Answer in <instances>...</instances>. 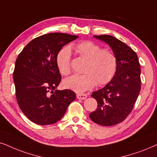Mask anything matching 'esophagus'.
Masks as SVG:
<instances>
[{
    "mask_svg": "<svg viewBox=\"0 0 157 157\" xmlns=\"http://www.w3.org/2000/svg\"><path fill=\"white\" fill-rule=\"evenodd\" d=\"M87 95L86 94H77V98L79 100H85L87 98Z\"/></svg>",
    "mask_w": 157,
    "mask_h": 157,
    "instance_id": "esophagus-1",
    "label": "esophagus"
}]
</instances>
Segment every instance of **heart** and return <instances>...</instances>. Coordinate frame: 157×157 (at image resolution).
I'll list each match as a JSON object with an SVG mask.
<instances>
[{
  "instance_id": "b5f03b06",
  "label": "heart",
  "mask_w": 157,
  "mask_h": 157,
  "mask_svg": "<svg viewBox=\"0 0 157 157\" xmlns=\"http://www.w3.org/2000/svg\"><path fill=\"white\" fill-rule=\"evenodd\" d=\"M72 48L80 57L87 59L83 75H74L65 79L63 85L66 88L76 93H83L93 88L97 84H107L113 78L118 69V59L113 52L102 49L97 44L83 41L73 45ZM71 49L65 47L56 57V64L60 74L67 76L70 73Z\"/></svg>"
}]
</instances>
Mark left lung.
Returning <instances> with one entry per match:
<instances>
[{"mask_svg":"<svg viewBox=\"0 0 157 157\" xmlns=\"http://www.w3.org/2000/svg\"><path fill=\"white\" fill-rule=\"evenodd\" d=\"M108 44L118 59L113 78L103 88L93 92L98 108L90 114L95 124L110 126L124 121L131 113L141 90V69L137 54L126 44L110 35L94 36Z\"/></svg>","mask_w":157,"mask_h":157,"instance_id":"8db88e82","label":"left lung"}]
</instances>
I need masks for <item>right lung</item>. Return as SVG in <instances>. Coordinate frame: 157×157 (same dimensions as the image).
Here are the masks:
<instances>
[{
	"label": "right lung",
	"instance_id": "right-lung-1",
	"mask_svg": "<svg viewBox=\"0 0 157 157\" xmlns=\"http://www.w3.org/2000/svg\"><path fill=\"white\" fill-rule=\"evenodd\" d=\"M77 37L64 33L42 35L30 41L16 59L13 72L16 100L25 116L35 124L57 123L76 98L70 90H57L61 75L56 57L64 45Z\"/></svg>",
	"mask_w": 157,
	"mask_h": 157
}]
</instances>
